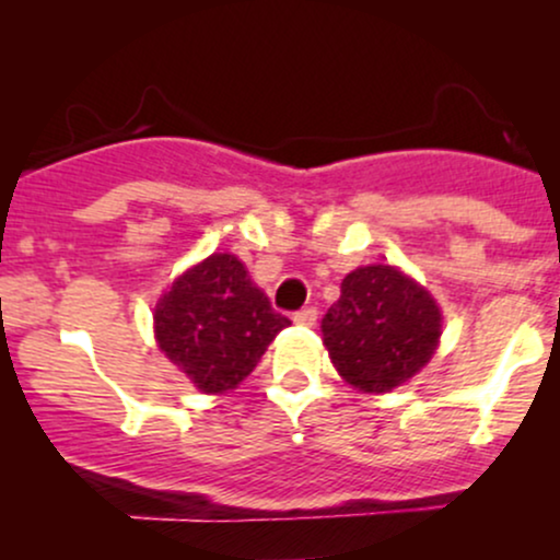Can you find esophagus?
Wrapping results in <instances>:
<instances>
[{
  "mask_svg": "<svg viewBox=\"0 0 560 560\" xmlns=\"http://www.w3.org/2000/svg\"><path fill=\"white\" fill-rule=\"evenodd\" d=\"M294 320L302 326H313L318 320V311L316 307H302V311L294 313Z\"/></svg>",
  "mask_w": 560,
  "mask_h": 560,
  "instance_id": "34e87169",
  "label": "esophagus"
}]
</instances>
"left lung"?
Wrapping results in <instances>:
<instances>
[{
  "instance_id": "8db88e82",
  "label": "left lung",
  "mask_w": 560,
  "mask_h": 560,
  "mask_svg": "<svg viewBox=\"0 0 560 560\" xmlns=\"http://www.w3.org/2000/svg\"><path fill=\"white\" fill-rule=\"evenodd\" d=\"M334 369L361 392H392L432 361L442 313L432 294L395 266L345 276L342 294L320 320Z\"/></svg>"
}]
</instances>
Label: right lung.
<instances>
[{"instance_id":"right-lung-1","label":"right lung","mask_w":560,"mask_h":560,"mask_svg":"<svg viewBox=\"0 0 560 560\" xmlns=\"http://www.w3.org/2000/svg\"><path fill=\"white\" fill-rule=\"evenodd\" d=\"M289 324L229 253H213L178 276L155 307L160 350L205 395H223L253 374Z\"/></svg>"}]
</instances>
